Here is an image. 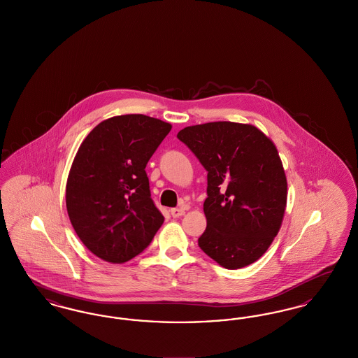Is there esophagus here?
<instances>
[{
	"label": "esophagus",
	"mask_w": 358,
	"mask_h": 358,
	"mask_svg": "<svg viewBox=\"0 0 358 358\" xmlns=\"http://www.w3.org/2000/svg\"><path fill=\"white\" fill-rule=\"evenodd\" d=\"M171 215L174 219L176 217H181V216L185 215V209H182V208H173V209H171Z\"/></svg>",
	"instance_id": "obj_1"
}]
</instances>
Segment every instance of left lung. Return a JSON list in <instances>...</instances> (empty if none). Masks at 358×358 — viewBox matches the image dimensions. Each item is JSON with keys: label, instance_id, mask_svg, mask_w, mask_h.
<instances>
[{"label": "left lung", "instance_id": "1", "mask_svg": "<svg viewBox=\"0 0 358 358\" xmlns=\"http://www.w3.org/2000/svg\"><path fill=\"white\" fill-rule=\"evenodd\" d=\"M184 142L208 171L206 229L199 247L224 268L252 264L278 235L287 180L270 138L252 124L209 122L182 129Z\"/></svg>", "mask_w": 358, "mask_h": 358}]
</instances>
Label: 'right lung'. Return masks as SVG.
<instances>
[{
  "instance_id": "right-lung-1",
  "label": "right lung",
  "mask_w": 358,
  "mask_h": 358,
  "mask_svg": "<svg viewBox=\"0 0 358 358\" xmlns=\"http://www.w3.org/2000/svg\"><path fill=\"white\" fill-rule=\"evenodd\" d=\"M171 123L129 114L101 122L82 142L66 189L69 220L94 254L124 263L141 254L164 222L146 165Z\"/></svg>"
}]
</instances>
